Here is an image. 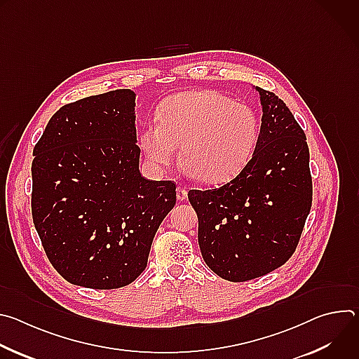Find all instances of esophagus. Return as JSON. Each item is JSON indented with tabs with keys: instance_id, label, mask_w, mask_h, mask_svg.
Instances as JSON below:
<instances>
[{
	"instance_id": "1",
	"label": "esophagus",
	"mask_w": 359,
	"mask_h": 359,
	"mask_svg": "<svg viewBox=\"0 0 359 359\" xmlns=\"http://www.w3.org/2000/svg\"><path fill=\"white\" fill-rule=\"evenodd\" d=\"M176 196H177V200H179V201H183V200L187 197V190L183 189V187H177Z\"/></svg>"
}]
</instances>
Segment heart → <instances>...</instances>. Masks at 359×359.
<instances>
[{"mask_svg":"<svg viewBox=\"0 0 359 359\" xmlns=\"http://www.w3.org/2000/svg\"><path fill=\"white\" fill-rule=\"evenodd\" d=\"M260 133L255 112L215 90L180 92L140 133V147L155 166H169L180 146V165L203 183H222L248 162Z\"/></svg>","mask_w":359,"mask_h":359,"instance_id":"obj_1","label":"heart"}]
</instances>
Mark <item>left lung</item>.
<instances>
[{"label": "left lung", "instance_id": "left-lung-1", "mask_svg": "<svg viewBox=\"0 0 359 359\" xmlns=\"http://www.w3.org/2000/svg\"><path fill=\"white\" fill-rule=\"evenodd\" d=\"M263 107L252 158L229 183L190 190L203 260L241 283L266 276L294 254L313 203L306 137L284 102L255 86Z\"/></svg>", "mask_w": 359, "mask_h": 359}]
</instances>
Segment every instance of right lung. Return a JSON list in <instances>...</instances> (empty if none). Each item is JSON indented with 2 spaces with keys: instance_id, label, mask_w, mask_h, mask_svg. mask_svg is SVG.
I'll return each mask as SVG.
<instances>
[{
  "instance_id": "add662e5",
  "label": "right lung",
  "mask_w": 359,
  "mask_h": 359,
  "mask_svg": "<svg viewBox=\"0 0 359 359\" xmlns=\"http://www.w3.org/2000/svg\"><path fill=\"white\" fill-rule=\"evenodd\" d=\"M32 155V220L49 263L86 288L135 281L176 204L175 182L139 172L135 93L118 89L62 107Z\"/></svg>"
}]
</instances>
